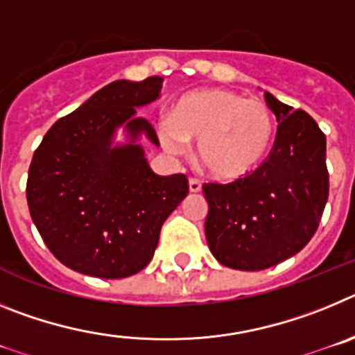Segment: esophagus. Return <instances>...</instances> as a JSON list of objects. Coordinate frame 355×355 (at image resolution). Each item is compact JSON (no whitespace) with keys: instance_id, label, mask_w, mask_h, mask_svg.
<instances>
[{"instance_id":"1","label":"esophagus","mask_w":355,"mask_h":355,"mask_svg":"<svg viewBox=\"0 0 355 355\" xmlns=\"http://www.w3.org/2000/svg\"><path fill=\"white\" fill-rule=\"evenodd\" d=\"M188 187H190V192H200V181L196 180V178H190V180H188Z\"/></svg>"}]
</instances>
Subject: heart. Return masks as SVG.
Here are the masks:
<instances>
[{
	"instance_id": "1",
	"label": "heart",
	"mask_w": 355,
	"mask_h": 355,
	"mask_svg": "<svg viewBox=\"0 0 355 355\" xmlns=\"http://www.w3.org/2000/svg\"><path fill=\"white\" fill-rule=\"evenodd\" d=\"M277 122L270 106L256 97L231 90L187 94L172 108L162 128L168 153H181L184 142L197 143V159L216 180H238L250 174L270 155Z\"/></svg>"
}]
</instances>
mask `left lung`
<instances>
[{"instance_id": "8db88e82", "label": "left lung", "mask_w": 355, "mask_h": 355, "mask_svg": "<svg viewBox=\"0 0 355 355\" xmlns=\"http://www.w3.org/2000/svg\"><path fill=\"white\" fill-rule=\"evenodd\" d=\"M277 117L270 155L233 183H205L206 240L216 261L263 270L291 258L318 229L329 197L325 135L304 110L265 92Z\"/></svg>"}]
</instances>
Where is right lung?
Wrapping results in <instances>:
<instances>
[{
    "instance_id": "obj_1",
    "label": "right lung",
    "mask_w": 355,
    "mask_h": 355,
    "mask_svg": "<svg viewBox=\"0 0 355 355\" xmlns=\"http://www.w3.org/2000/svg\"><path fill=\"white\" fill-rule=\"evenodd\" d=\"M163 78L119 80L58 121L33 153L28 208L56 259L80 274L122 279L149 265L159 229L188 193L184 174L158 175L135 144L140 133L159 146L137 108L159 96ZM122 123L132 142L111 147Z\"/></svg>"
}]
</instances>
